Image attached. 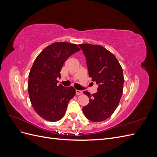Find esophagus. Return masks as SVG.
Wrapping results in <instances>:
<instances>
[{
  "label": "esophagus",
  "instance_id": "esophagus-1",
  "mask_svg": "<svg viewBox=\"0 0 157 157\" xmlns=\"http://www.w3.org/2000/svg\"><path fill=\"white\" fill-rule=\"evenodd\" d=\"M82 91H80V90H76V94L77 95H81L82 94Z\"/></svg>",
  "mask_w": 157,
  "mask_h": 157
}]
</instances>
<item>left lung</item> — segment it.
<instances>
[{
  "label": "left lung",
  "mask_w": 157,
  "mask_h": 157,
  "mask_svg": "<svg viewBox=\"0 0 157 157\" xmlns=\"http://www.w3.org/2000/svg\"><path fill=\"white\" fill-rule=\"evenodd\" d=\"M78 46L86 56L89 77L98 84L96 94L83 92L90 101L82 111L88 120L102 122L113 115L119 104L124 80L122 68L116 57L102 46Z\"/></svg>",
  "instance_id": "left-lung-1"
}]
</instances>
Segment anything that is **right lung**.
Masks as SVG:
<instances>
[{"label": "right lung", "mask_w": 157, "mask_h": 157, "mask_svg": "<svg viewBox=\"0 0 157 157\" xmlns=\"http://www.w3.org/2000/svg\"><path fill=\"white\" fill-rule=\"evenodd\" d=\"M78 46L65 42H56L38 55L29 74L27 88L31 105L40 117L50 122L62 118L68 103L75 95L73 86L57 84L65 61Z\"/></svg>", "instance_id": "1"}]
</instances>
